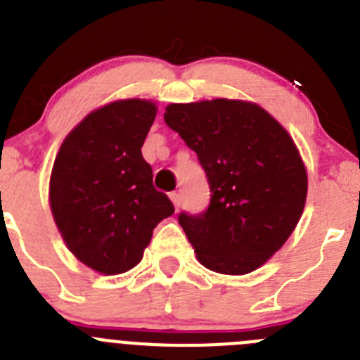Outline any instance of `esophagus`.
<instances>
[{"instance_id": "34e87169", "label": "esophagus", "mask_w": 360, "mask_h": 360, "mask_svg": "<svg viewBox=\"0 0 360 360\" xmlns=\"http://www.w3.org/2000/svg\"><path fill=\"white\" fill-rule=\"evenodd\" d=\"M169 198H171V202H173L174 209L180 207V200H182V198H180V193H171Z\"/></svg>"}]
</instances>
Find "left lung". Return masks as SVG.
Returning a JSON list of instances; mask_svg holds the SVG:
<instances>
[{"label":"left lung","mask_w":360,"mask_h":360,"mask_svg":"<svg viewBox=\"0 0 360 360\" xmlns=\"http://www.w3.org/2000/svg\"><path fill=\"white\" fill-rule=\"evenodd\" d=\"M164 120L198 155L211 187L207 211L178 216L198 262L231 276L265 265L307 202V167L294 139L269 111L238 98L169 104Z\"/></svg>","instance_id":"obj_1"}]
</instances>
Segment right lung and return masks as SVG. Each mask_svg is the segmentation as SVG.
Returning <instances> with one entry per match:
<instances>
[{
    "instance_id": "add662e5",
    "label": "right lung",
    "mask_w": 360,
    "mask_h": 360,
    "mask_svg": "<svg viewBox=\"0 0 360 360\" xmlns=\"http://www.w3.org/2000/svg\"><path fill=\"white\" fill-rule=\"evenodd\" d=\"M157 104L122 98L97 108L63 141L50 174V209L70 252L104 276L141 263L153 229L174 212L153 187L142 144Z\"/></svg>"
}]
</instances>
